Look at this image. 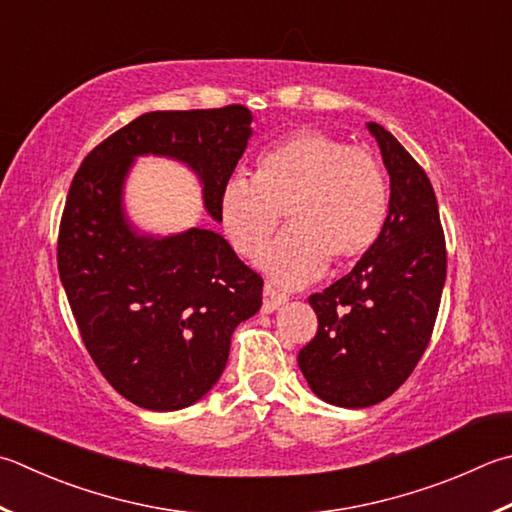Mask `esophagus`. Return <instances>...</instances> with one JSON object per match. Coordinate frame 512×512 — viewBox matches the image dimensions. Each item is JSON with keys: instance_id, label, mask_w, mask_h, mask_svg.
<instances>
[{"instance_id": "esophagus-1", "label": "esophagus", "mask_w": 512, "mask_h": 512, "mask_svg": "<svg viewBox=\"0 0 512 512\" xmlns=\"http://www.w3.org/2000/svg\"><path fill=\"white\" fill-rule=\"evenodd\" d=\"M285 303H287V294L278 292V289L272 285H265V289H263V312L265 314H272L274 310H278V307Z\"/></svg>"}]
</instances>
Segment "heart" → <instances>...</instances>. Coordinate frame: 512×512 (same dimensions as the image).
Wrapping results in <instances>:
<instances>
[{
    "label": "heart",
    "instance_id": "b5f03b06",
    "mask_svg": "<svg viewBox=\"0 0 512 512\" xmlns=\"http://www.w3.org/2000/svg\"><path fill=\"white\" fill-rule=\"evenodd\" d=\"M289 229L260 258L281 285H305L327 260L350 265L374 247L388 216V182L372 153L316 129L294 131L260 153L254 180L229 178L218 223L240 256L263 254L281 216Z\"/></svg>",
    "mask_w": 512,
    "mask_h": 512
}]
</instances>
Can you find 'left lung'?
Returning <instances> with one entry per match:
<instances>
[{
	"label": "left lung",
	"instance_id": "left-lung-1",
	"mask_svg": "<svg viewBox=\"0 0 512 512\" xmlns=\"http://www.w3.org/2000/svg\"><path fill=\"white\" fill-rule=\"evenodd\" d=\"M368 129L390 176L388 218L352 272L310 296L318 330L298 352L312 392L341 408H368L401 388L430 343L446 283V238L426 171L381 124Z\"/></svg>",
	"mask_w": 512,
	"mask_h": 512
}]
</instances>
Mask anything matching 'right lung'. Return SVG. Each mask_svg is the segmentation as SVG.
Returning a JSON list of instances; mask_svg holds the SVG:
<instances>
[{
    "instance_id": "right-lung-1",
    "label": "right lung",
    "mask_w": 512,
    "mask_h": 512,
    "mask_svg": "<svg viewBox=\"0 0 512 512\" xmlns=\"http://www.w3.org/2000/svg\"><path fill=\"white\" fill-rule=\"evenodd\" d=\"M249 136L243 104L151 111L100 142L71 182L57 238L64 292L104 379L144 410L187 408L214 388L236 325L260 310L263 278L209 227L140 234L124 214V180L138 156L185 162L218 220Z\"/></svg>"
}]
</instances>
